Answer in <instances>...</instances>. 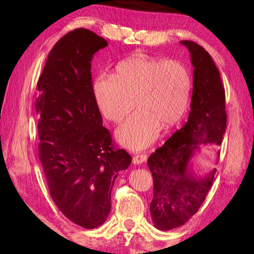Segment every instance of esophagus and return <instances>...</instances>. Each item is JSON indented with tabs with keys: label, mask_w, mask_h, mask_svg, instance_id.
<instances>
[{
	"label": "esophagus",
	"mask_w": 254,
	"mask_h": 254,
	"mask_svg": "<svg viewBox=\"0 0 254 254\" xmlns=\"http://www.w3.org/2000/svg\"><path fill=\"white\" fill-rule=\"evenodd\" d=\"M147 160V156L145 155V153H143V152H139V153H135V155L133 156V158H132V162L134 163V164H142V163H144L145 161Z\"/></svg>",
	"instance_id": "obj_1"
}]
</instances>
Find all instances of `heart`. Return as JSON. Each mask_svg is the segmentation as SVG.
<instances>
[{"label": "heart", "mask_w": 254, "mask_h": 254, "mask_svg": "<svg viewBox=\"0 0 254 254\" xmlns=\"http://www.w3.org/2000/svg\"><path fill=\"white\" fill-rule=\"evenodd\" d=\"M191 91L189 68L177 60L131 57L115 66L112 77L93 83L95 104L103 117L119 124L135 111L117 131L118 141L141 150L157 139L161 126L173 127L186 112Z\"/></svg>", "instance_id": "b5f03b06"}]
</instances>
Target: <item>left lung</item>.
Wrapping results in <instances>:
<instances>
[{
  "mask_svg": "<svg viewBox=\"0 0 254 254\" xmlns=\"http://www.w3.org/2000/svg\"><path fill=\"white\" fill-rule=\"evenodd\" d=\"M181 44L194 66L190 112L184 126L147 160L153 178L150 215L161 231L183 226L203 203L216 170L196 176L190 161L200 145L219 146L227 127L225 89L217 66L199 44L189 40Z\"/></svg>",
  "mask_w": 254,
  "mask_h": 254,
  "instance_id": "8db88e82",
  "label": "left lung"
}]
</instances>
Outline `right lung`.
<instances>
[{
    "instance_id": "right-lung-1",
    "label": "right lung",
    "mask_w": 254,
    "mask_h": 254,
    "mask_svg": "<svg viewBox=\"0 0 254 254\" xmlns=\"http://www.w3.org/2000/svg\"><path fill=\"white\" fill-rule=\"evenodd\" d=\"M107 45L89 29L72 30L54 45L37 83L39 158L50 194L86 229L104 224L115 178L131 163L126 150L113 148L93 95L91 61Z\"/></svg>"
}]
</instances>
